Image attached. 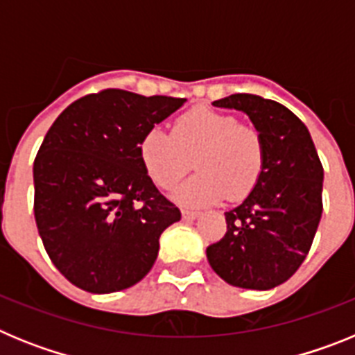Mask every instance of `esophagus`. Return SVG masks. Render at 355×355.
Returning a JSON list of instances; mask_svg holds the SVG:
<instances>
[{
    "label": "esophagus",
    "mask_w": 355,
    "mask_h": 355,
    "mask_svg": "<svg viewBox=\"0 0 355 355\" xmlns=\"http://www.w3.org/2000/svg\"><path fill=\"white\" fill-rule=\"evenodd\" d=\"M181 213H183L184 218H197V216L200 215V211H197V209H188V208L181 209Z\"/></svg>",
    "instance_id": "obj_1"
}]
</instances>
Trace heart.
<instances>
[{
    "instance_id": "heart-1",
    "label": "heart",
    "mask_w": 355,
    "mask_h": 355,
    "mask_svg": "<svg viewBox=\"0 0 355 355\" xmlns=\"http://www.w3.org/2000/svg\"><path fill=\"white\" fill-rule=\"evenodd\" d=\"M147 175L159 188H172L193 165L199 168L175 192L187 205L241 199L256 187L265 168V140L258 128L233 114L197 106L175 119L171 133L150 128L139 144Z\"/></svg>"
}]
</instances>
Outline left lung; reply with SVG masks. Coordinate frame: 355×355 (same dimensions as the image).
I'll list each match as a JSON object with an SVG mask.
<instances>
[{
    "label": "left lung",
    "instance_id": "left-lung-1",
    "mask_svg": "<svg viewBox=\"0 0 355 355\" xmlns=\"http://www.w3.org/2000/svg\"><path fill=\"white\" fill-rule=\"evenodd\" d=\"M213 105L249 115L261 131L266 158L252 192L225 211L227 233L206 256L231 286L270 290L299 270L311 249L324 209V167L306 124L286 106L254 94Z\"/></svg>",
    "mask_w": 355,
    "mask_h": 355
}]
</instances>
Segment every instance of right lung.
<instances>
[{"mask_svg":"<svg viewBox=\"0 0 355 355\" xmlns=\"http://www.w3.org/2000/svg\"><path fill=\"white\" fill-rule=\"evenodd\" d=\"M184 101L106 89L69 105L44 137L33 163L37 229L74 286L114 293L155 265L181 211L147 175L139 144Z\"/></svg>","mask_w":355,"mask_h":355,"instance_id":"obj_1","label":"right lung"}]
</instances>
